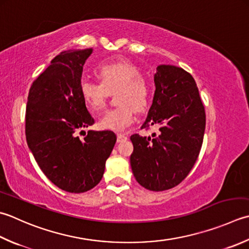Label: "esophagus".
I'll list each match as a JSON object with an SVG mask.
<instances>
[{
	"label": "esophagus",
	"instance_id": "34e87169",
	"mask_svg": "<svg viewBox=\"0 0 249 249\" xmlns=\"http://www.w3.org/2000/svg\"><path fill=\"white\" fill-rule=\"evenodd\" d=\"M127 139V136L124 135V134H118V142H123Z\"/></svg>",
	"mask_w": 249,
	"mask_h": 249
}]
</instances>
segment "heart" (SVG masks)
Returning <instances> with one entry per match:
<instances>
[{"label": "heart", "mask_w": 249, "mask_h": 249, "mask_svg": "<svg viewBox=\"0 0 249 249\" xmlns=\"http://www.w3.org/2000/svg\"><path fill=\"white\" fill-rule=\"evenodd\" d=\"M100 84L85 81L80 91L86 106L94 113H98L106 105L109 92L116 91L120 105L108 110L99 120L104 129L123 130L133 123L135 110L141 112L147 108L150 87L147 80L140 75V69L129 60H112L101 63L97 69Z\"/></svg>", "instance_id": "heart-1"}]
</instances>
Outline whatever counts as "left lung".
<instances>
[{"mask_svg":"<svg viewBox=\"0 0 249 249\" xmlns=\"http://www.w3.org/2000/svg\"><path fill=\"white\" fill-rule=\"evenodd\" d=\"M155 91L141 128L159 125L149 137L130 136V166L140 186L151 191L176 187L196 164L205 131V109L193 76L182 68L160 65Z\"/></svg>","mask_w":249,"mask_h":249,"instance_id":"left-lung-1","label":"left lung"}]
</instances>
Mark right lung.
Returning <instances> with one entry per match:
<instances>
[{
	"mask_svg": "<svg viewBox=\"0 0 249 249\" xmlns=\"http://www.w3.org/2000/svg\"><path fill=\"white\" fill-rule=\"evenodd\" d=\"M92 48L60 53L32 83L26 109L28 147L44 175L67 192L92 189L104 176L116 136L77 133L94 124L80 91L83 66Z\"/></svg>",
	"mask_w": 249,
	"mask_h": 249,
	"instance_id": "add662e5",
	"label": "right lung"
}]
</instances>
